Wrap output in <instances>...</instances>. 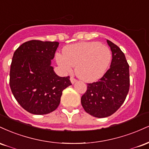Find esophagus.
<instances>
[{
	"instance_id": "1",
	"label": "esophagus",
	"mask_w": 149,
	"mask_h": 149,
	"mask_svg": "<svg viewBox=\"0 0 149 149\" xmlns=\"http://www.w3.org/2000/svg\"><path fill=\"white\" fill-rule=\"evenodd\" d=\"M70 80H71V83H72V84H74L75 83H76V82H77V80L75 79L73 77H71V78H70Z\"/></svg>"
}]
</instances>
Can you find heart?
Here are the masks:
<instances>
[{
  "label": "heart",
  "mask_w": 149,
  "mask_h": 149,
  "mask_svg": "<svg viewBox=\"0 0 149 149\" xmlns=\"http://www.w3.org/2000/svg\"><path fill=\"white\" fill-rule=\"evenodd\" d=\"M63 53L56 55L58 65L64 72H71L76 66L77 76L85 82H94L102 78L112 59L110 49L99 42L69 45L64 47Z\"/></svg>",
  "instance_id": "heart-1"
}]
</instances>
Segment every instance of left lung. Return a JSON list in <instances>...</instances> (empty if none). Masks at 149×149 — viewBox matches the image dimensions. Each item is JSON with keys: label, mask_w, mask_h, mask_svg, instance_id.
I'll return each mask as SVG.
<instances>
[{"label": "left lung", "mask_w": 149, "mask_h": 149, "mask_svg": "<svg viewBox=\"0 0 149 149\" xmlns=\"http://www.w3.org/2000/svg\"><path fill=\"white\" fill-rule=\"evenodd\" d=\"M112 52L110 69L97 82L88 83L81 104L88 113L106 118L114 113L125 100L130 89L129 64L119 47L107 40Z\"/></svg>", "instance_id": "8db88e82"}]
</instances>
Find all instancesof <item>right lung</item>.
<instances>
[{"label":"right lung","instance_id":"add662e5","mask_svg":"<svg viewBox=\"0 0 149 149\" xmlns=\"http://www.w3.org/2000/svg\"><path fill=\"white\" fill-rule=\"evenodd\" d=\"M58 42L32 40L15 50L10 71V86L20 106L31 113L52 112L62 91L71 85L70 77H59L51 66Z\"/></svg>","mask_w":149,"mask_h":149}]
</instances>
